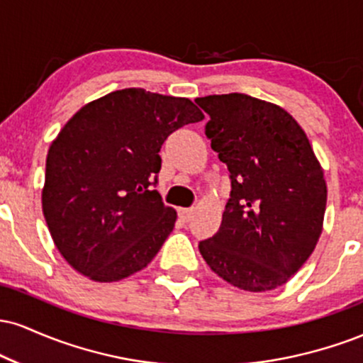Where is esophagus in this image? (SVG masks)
I'll return each instance as SVG.
<instances>
[{"mask_svg": "<svg viewBox=\"0 0 363 363\" xmlns=\"http://www.w3.org/2000/svg\"><path fill=\"white\" fill-rule=\"evenodd\" d=\"M194 213H196L194 208H181V210H179V218H181L182 222H191Z\"/></svg>", "mask_w": 363, "mask_h": 363, "instance_id": "esophagus-1", "label": "esophagus"}]
</instances>
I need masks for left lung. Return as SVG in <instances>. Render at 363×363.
Listing matches in <instances>:
<instances>
[{"label":"left lung","instance_id":"obj_1","mask_svg":"<svg viewBox=\"0 0 363 363\" xmlns=\"http://www.w3.org/2000/svg\"><path fill=\"white\" fill-rule=\"evenodd\" d=\"M232 191L218 232L199 242L213 272L245 291L285 285L323 232L328 186L306 131L283 107L245 94L196 99Z\"/></svg>","mask_w":363,"mask_h":363}]
</instances>
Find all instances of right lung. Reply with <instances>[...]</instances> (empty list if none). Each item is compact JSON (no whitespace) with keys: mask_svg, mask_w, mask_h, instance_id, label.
<instances>
[{"mask_svg":"<svg viewBox=\"0 0 363 363\" xmlns=\"http://www.w3.org/2000/svg\"><path fill=\"white\" fill-rule=\"evenodd\" d=\"M205 114L186 97L116 90L82 107L45 160L43 213L57 251L78 273L111 283L157 256L177 213L150 189L164 141Z\"/></svg>","mask_w":363,"mask_h":363,"instance_id":"right-lung-1","label":"right lung"}]
</instances>
